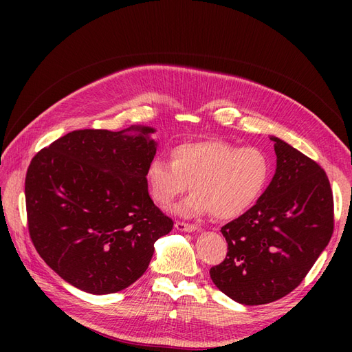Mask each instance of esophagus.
<instances>
[{"label":"esophagus","mask_w":352,"mask_h":352,"mask_svg":"<svg viewBox=\"0 0 352 352\" xmlns=\"http://www.w3.org/2000/svg\"><path fill=\"white\" fill-rule=\"evenodd\" d=\"M175 226L180 232H195L199 229L197 225H190V223H185V221H176Z\"/></svg>","instance_id":"obj_1"}]
</instances>
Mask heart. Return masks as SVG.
<instances>
[{
	"label": "heart",
	"instance_id": "1",
	"mask_svg": "<svg viewBox=\"0 0 352 352\" xmlns=\"http://www.w3.org/2000/svg\"><path fill=\"white\" fill-rule=\"evenodd\" d=\"M270 175V157L261 148L220 140L180 144L172 160L155 157L146 167V182L158 204H172L192 184L195 192L176 208L179 214L212 212L217 219H233L250 210Z\"/></svg>",
	"mask_w": 352,
	"mask_h": 352
}]
</instances>
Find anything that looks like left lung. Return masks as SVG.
<instances>
[{
    "label": "left lung",
    "mask_w": 352,
    "mask_h": 352,
    "mask_svg": "<svg viewBox=\"0 0 352 352\" xmlns=\"http://www.w3.org/2000/svg\"><path fill=\"white\" fill-rule=\"evenodd\" d=\"M278 166L248 211L221 228L226 258L211 280L233 301L261 305L292 292L333 233V194L324 170L272 136Z\"/></svg>",
    "instance_id": "left-lung-1"
}]
</instances>
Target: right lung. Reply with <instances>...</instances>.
I'll return each instance as SVG.
<instances>
[{
  "mask_svg": "<svg viewBox=\"0 0 352 352\" xmlns=\"http://www.w3.org/2000/svg\"><path fill=\"white\" fill-rule=\"evenodd\" d=\"M153 132L73 131L32 158L25 180L30 239L78 289L102 295L132 285L148 269L155 241L173 228L148 194Z\"/></svg>",
  "mask_w": 352,
  "mask_h": 352,
  "instance_id": "1",
  "label": "right lung"
}]
</instances>
